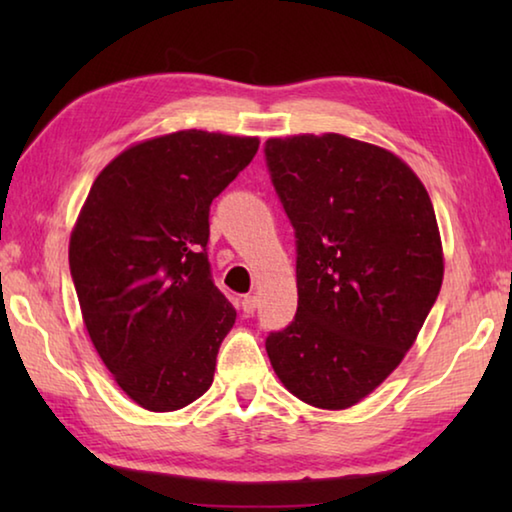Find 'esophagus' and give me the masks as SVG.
<instances>
[{"label":"esophagus","mask_w":512,"mask_h":512,"mask_svg":"<svg viewBox=\"0 0 512 512\" xmlns=\"http://www.w3.org/2000/svg\"><path fill=\"white\" fill-rule=\"evenodd\" d=\"M241 309H244V314H253V311L257 309V298L244 296V300H241Z\"/></svg>","instance_id":"1"}]
</instances>
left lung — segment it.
<instances>
[{
	"label": "left lung",
	"mask_w": 512,
	"mask_h": 512,
	"mask_svg": "<svg viewBox=\"0 0 512 512\" xmlns=\"http://www.w3.org/2000/svg\"><path fill=\"white\" fill-rule=\"evenodd\" d=\"M296 235L298 311L266 336L298 400L348 409L400 366L443 284L436 212L418 176L379 146L296 135L264 144Z\"/></svg>",
	"instance_id": "left-lung-1"
}]
</instances>
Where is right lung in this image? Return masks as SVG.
<instances>
[{"label": "right lung", "instance_id": "right-lung-1", "mask_svg": "<svg viewBox=\"0 0 512 512\" xmlns=\"http://www.w3.org/2000/svg\"><path fill=\"white\" fill-rule=\"evenodd\" d=\"M259 149L257 137L178 131L103 169L69 239L83 323L133 402L176 411L212 386L237 311L207 259L210 205Z\"/></svg>", "mask_w": 512, "mask_h": 512}]
</instances>
